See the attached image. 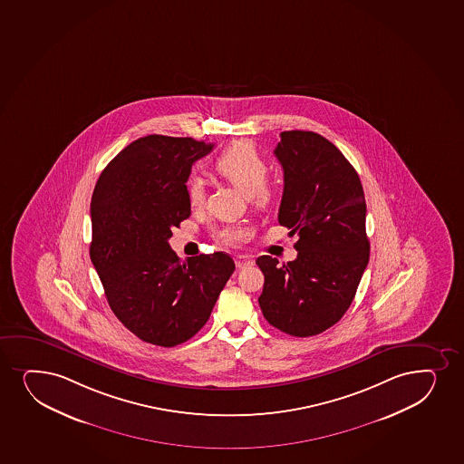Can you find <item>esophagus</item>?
<instances>
[{
	"label": "esophagus",
	"mask_w": 464,
	"mask_h": 464,
	"mask_svg": "<svg viewBox=\"0 0 464 464\" xmlns=\"http://www.w3.org/2000/svg\"><path fill=\"white\" fill-rule=\"evenodd\" d=\"M236 267L246 268L248 266H253V259L250 256H244V255H237L235 257Z\"/></svg>",
	"instance_id": "34e87169"
}]
</instances>
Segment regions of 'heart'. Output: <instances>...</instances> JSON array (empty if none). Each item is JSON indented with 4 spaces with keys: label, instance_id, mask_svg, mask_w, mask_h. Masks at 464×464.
Masks as SVG:
<instances>
[{
    "label": "heart",
    "instance_id": "b5f03b06",
    "mask_svg": "<svg viewBox=\"0 0 464 464\" xmlns=\"http://www.w3.org/2000/svg\"><path fill=\"white\" fill-rule=\"evenodd\" d=\"M214 170L244 196L259 200L267 198L268 164L250 141H236L214 161ZM186 194L192 207L202 205L205 200V186L198 177H192L186 183ZM246 229L239 225H225L214 231V236L224 244H237L246 237Z\"/></svg>",
    "mask_w": 464,
    "mask_h": 464
}]
</instances>
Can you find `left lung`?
I'll return each instance as SVG.
<instances>
[{"instance_id":"left-lung-1","label":"left lung","mask_w":464,"mask_h":464,"mask_svg":"<svg viewBox=\"0 0 464 464\" xmlns=\"http://www.w3.org/2000/svg\"><path fill=\"white\" fill-rule=\"evenodd\" d=\"M275 155L284 170L278 222L298 235V256L283 266L257 257L259 305L279 331L312 337L348 311L368 266L365 196L343 153L315 131H283Z\"/></svg>"}]
</instances>
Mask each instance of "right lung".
I'll return each mask as SVG.
<instances>
[{
    "mask_svg": "<svg viewBox=\"0 0 464 464\" xmlns=\"http://www.w3.org/2000/svg\"><path fill=\"white\" fill-rule=\"evenodd\" d=\"M213 148L192 138H140L94 188L90 257L111 311L146 343L172 348L194 337L235 272L224 251L181 262L168 242L191 216L192 164Z\"/></svg>",
    "mask_w": 464,
    "mask_h": 464,
    "instance_id": "right-lung-1",
    "label": "right lung"
}]
</instances>
